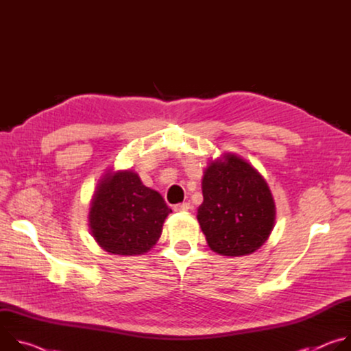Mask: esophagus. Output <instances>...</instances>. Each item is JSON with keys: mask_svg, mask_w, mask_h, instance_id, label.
Segmentation results:
<instances>
[{"mask_svg": "<svg viewBox=\"0 0 351 351\" xmlns=\"http://www.w3.org/2000/svg\"><path fill=\"white\" fill-rule=\"evenodd\" d=\"M190 208H191V207H190L189 203H182V204H176V206L173 207V211H175V213H187Z\"/></svg>", "mask_w": 351, "mask_h": 351, "instance_id": "34e87169", "label": "esophagus"}]
</instances>
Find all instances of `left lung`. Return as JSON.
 <instances>
[{
    "instance_id": "obj_1",
    "label": "left lung",
    "mask_w": 351,
    "mask_h": 351,
    "mask_svg": "<svg viewBox=\"0 0 351 351\" xmlns=\"http://www.w3.org/2000/svg\"><path fill=\"white\" fill-rule=\"evenodd\" d=\"M203 203L197 219L213 252L248 256L268 240L276 218L272 193L263 175L233 153H222L204 171Z\"/></svg>"
}]
</instances>
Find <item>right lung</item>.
Masks as SVG:
<instances>
[{"instance_id":"right-lung-1","label":"right lung","mask_w":351,"mask_h":351,"mask_svg":"<svg viewBox=\"0 0 351 351\" xmlns=\"http://www.w3.org/2000/svg\"><path fill=\"white\" fill-rule=\"evenodd\" d=\"M172 213L157 191L132 171L108 169L90 199L88 226L97 244L115 256H141L152 250Z\"/></svg>"}]
</instances>
